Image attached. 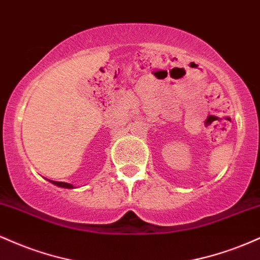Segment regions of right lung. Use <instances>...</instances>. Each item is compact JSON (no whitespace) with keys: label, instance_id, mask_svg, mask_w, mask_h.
Returning a JSON list of instances; mask_svg holds the SVG:
<instances>
[{"label":"right lung","instance_id":"right-lung-1","mask_svg":"<svg viewBox=\"0 0 260 260\" xmlns=\"http://www.w3.org/2000/svg\"><path fill=\"white\" fill-rule=\"evenodd\" d=\"M50 182H51V183H53V184H56V186H58V187H63V188H73L72 184L66 183V182H56V181H50Z\"/></svg>","mask_w":260,"mask_h":260}]
</instances>
